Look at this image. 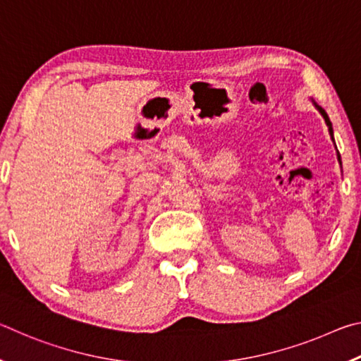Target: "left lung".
I'll return each instance as SVG.
<instances>
[{
    "instance_id": "obj_1",
    "label": "left lung",
    "mask_w": 361,
    "mask_h": 361,
    "mask_svg": "<svg viewBox=\"0 0 361 361\" xmlns=\"http://www.w3.org/2000/svg\"><path fill=\"white\" fill-rule=\"evenodd\" d=\"M312 105L317 108V111H319L320 114H322V118L325 119V124H326V127H328V132H329V137H331V140H333V143H334V132H333V124H331V121H329V118H328V114H326V111L325 109H323L322 106H319L317 105V103L312 100ZM334 146H336V143H334ZM338 161H339V166H341V156H339V152H338Z\"/></svg>"
}]
</instances>
